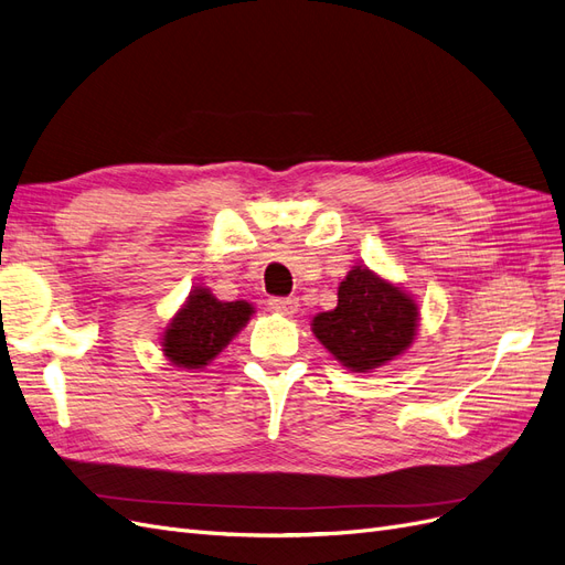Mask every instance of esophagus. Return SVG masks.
<instances>
[{
	"mask_svg": "<svg viewBox=\"0 0 565 565\" xmlns=\"http://www.w3.org/2000/svg\"><path fill=\"white\" fill-rule=\"evenodd\" d=\"M268 306H270V311H276L280 316H295L299 309V301L292 297H273L268 301Z\"/></svg>",
	"mask_w": 565,
	"mask_h": 565,
	"instance_id": "34e87169",
	"label": "esophagus"
}]
</instances>
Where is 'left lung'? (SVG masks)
<instances>
[{
    "instance_id": "left-lung-1",
    "label": "left lung",
    "mask_w": 565,
    "mask_h": 565,
    "mask_svg": "<svg viewBox=\"0 0 565 565\" xmlns=\"http://www.w3.org/2000/svg\"><path fill=\"white\" fill-rule=\"evenodd\" d=\"M417 328V299L363 264L339 282L334 309L311 320L316 339L334 361L363 374L403 355L413 347Z\"/></svg>"
}]
</instances>
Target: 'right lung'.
<instances>
[{"mask_svg":"<svg viewBox=\"0 0 565 565\" xmlns=\"http://www.w3.org/2000/svg\"><path fill=\"white\" fill-rule=\"evenodd\" d=\"M254 306L249 301H221L210 287H195L162 332V353L181 370H202L241 332Z\"/></svg>","mask_w":565,"mask_h":565,"instance_id":"obj_1","label":"right lung"}]
</instances>
